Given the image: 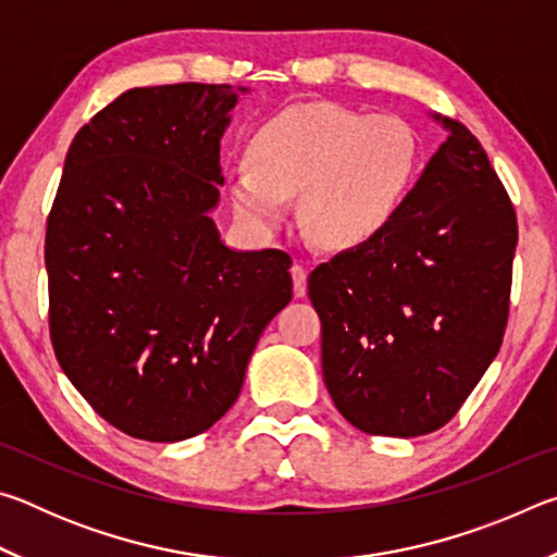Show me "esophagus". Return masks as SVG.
Returning <instances> with one entry per match:
<instances>
[{"label":"esophagus","mask_w":557,"mask_h":557,"mask_svg":"<svg viewBox=\"0 0 557 557\" xmlns=\"http://www.w3.org/2000/svg\"><path fill=\"white\" fill-rule=\"evenodd\" d=\"M292 282H295V297L307 295V268L301 262L292 265Z\"/></svg>","instance_id":"1"}]
</instances>
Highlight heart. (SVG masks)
<instances>
[{
	"mask_svg": "<svg viewBox=\"0 0 557 557\" xmlns=\"http://www.w3.org/2000/svg\"><path fill=\"white\" fill-rule=\"evenodd\" d=\"M248 164L228 182L233 209L245 223L277 231L299 196L312 238L351 250L398 219L418 184L422 139L393 112L305 102L262 122L248 143Z\"/></svg>",
	"mask_w": 557,
	"mask_h": 557,
	"instance_id": "b5f03b06",
	"label": "heart"
}]
</instances>
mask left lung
Instances as JSON below:
<instances>
[{
	"instance_id": "1",
	"label": "left lung",
	"mask_w": 557,
	"mask_h": 557,
	"mask_svg": "<svg viewBox=\"0 0 557 557\" xmlns=\"http://www.w3.org/2000/svg\"><path fill=\"white\" fill-rule=\"evenodd\" d=\"M447 139L371 243L312 270L322 373L336 410L369 435L418 437L455 418L502 348L518 223L479 139Z\"/></svg>"
}]
</instances>
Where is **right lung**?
<instances>
[{
	"label": "right lung",
	"mask_w": 557,
	"mask_h": 557,
	"mask_svg": "<svg viewBox=\"0 0 557 557\" xmlns=\"http://www.w3.org/2000/svg\"><path fill=\"white\" fill-rule=\"evenodd\" d=\"M248 88H132L75 135L46 223L49 326L63 373L129 437L178 442L238 400L292 258L231 250L211 211L221 137Z\"/></svg>",
	"instance_id": "right-lung-1"
}]
</instances>
